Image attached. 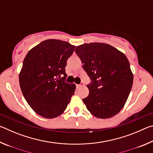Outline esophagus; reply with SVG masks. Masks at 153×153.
<instances>
[{
	"label": "esophagus",
	"instance_id": "esophagus-1",
	"mask_svg": "<svg viewBox=\"0 0 153 153\" xmlns=\"http://www.w3.org/2000/svg\"><path fill=\"white\" fill-rule=\"evenodd\" d=\"M84 83L82 82L81 84H76V88H79V87L84 86Z\"/></svg>",
	"mask_w": 153,
	"mask_h": 153
}]
</instances>
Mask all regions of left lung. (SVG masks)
<instances>
[{"mask_svg":"<svg viewBox=\"0 0 153 153\" xmlns=\"http://www.w3.org/2000/svg\"><path fill=\"white\" fill-rule=\"evenodd\" d=\"M83 68L91 79L89 94L83 99L96 117H112L122 109L130 93L134 76L128 58L108 44L85 43L76 48Z\"/></svg>","mask_w":153,"mask_h":153,"instance_id":"1","label":"left lung"}]
</instances>
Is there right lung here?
<instances>
[{
  "label": "right lung",
  "instance_id": "1",
  "mask_svg": "<svg viewBox=\"0 0 153 153\" xmlns=\"http://www.w3.org/2000/svg\"><path fill=\"white\" fill-rule=\"evenodd\" d=\"M76 46L65 41L48 39L28 52L19 80L28 105L38 115L47 119L58 117L66 109L74 94L76 84L65 82L67 61ZM64 77L60 79V76Z\"/></svg>",
  "mask_w": 153,
  "mask_h": 153
}]
</instances>
